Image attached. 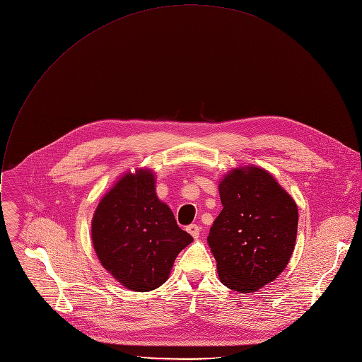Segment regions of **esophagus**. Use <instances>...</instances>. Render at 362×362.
<instances>
[{
  "label": "esophagus",
  "instance_id": "34e87169",
  "mask_svg": "<svg viewBox=\"0 0 362 362\" xmlns=\"http://www.w3.org/2000/svg\"><path fill=\"white\" fill-rule=\"evenodd\" d=\"M186 230L196 239V238H199V233H200V228L197 226V225H194V223H192V225H189L187 228H186Z\"/></svg>",
  "mask_w": 362,
  "mask_h": 362
}]
</instances>
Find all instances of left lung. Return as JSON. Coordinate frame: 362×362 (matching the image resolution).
<instances>
[{
	"instance_id": "1",
	"label": "left lung",
	"mask_w": 362,
	"mask_h": 362,
	"mask_svg": "<svg viewBox=\"0 0 362 362\" xmlns=\"http://www.w3.org/2000/svg\"><path fill=\"white\" fill-rule=\"evenodd\" d=\"M223 209L208 243L221 282L253 292L272 282L288 265L295 247L298 208L267 170L235 169L219 185Z\"/></svg>"
}]
</instances>
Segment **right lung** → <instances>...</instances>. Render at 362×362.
<instances>
[{"label":"right lung","instance_id":"obj_1","mask_svg":"<svg viewBox=\"0 0 362 362\" xmlns=\"http://www.w3.org/2000/svg\"><path fill=\"white\" fill-rule=\"evenodd\" d=\"M91 238L101 265L136 292L163 285L176 256L193 240L158 199L153 173L147 170L124 175L101 199Z\"/></svg>","mask_w":362,"mask_h":362}]
</instances>
